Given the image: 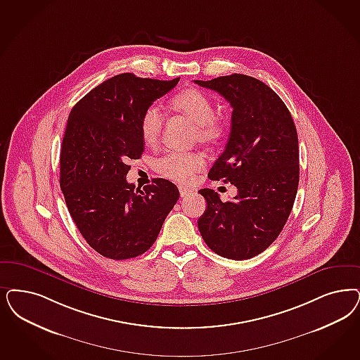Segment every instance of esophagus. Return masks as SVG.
Returning a JSON list of instances; mask_svg holds the SVG:
<instances>
[{
    "mask_svg": "<svg viewBox=\"0 0 360 360\" xmlns=\"http://www.w3.org/2000/svg\"><path fill=\"white\" fill-rule=\"evenodd\" d=\"M179 194H181L182 198H186V197L193 194V191L188 190V188H185V187H179Z\"/></svg>",
    "mask_w": 360,
    "mask_h": 360,
    "instance_id": "obj_1",
    "label": "esophagus"
}]
</instances>
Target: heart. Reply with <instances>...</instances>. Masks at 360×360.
<instances>
[{"label":"heart","mask_w":360,"mask_h":360,"mask_svg":"<svg viewBox=\"0 0 360 360\" xmlns=\"http://www.w3.org/2000/svg\"><path fill=\"white\" fill-rule=\"evenodd\" d=\"M170 106L194 124V138L202 143H210L222 136L224 126L214 117L215 108L210 97L199 89H186L176 94ZM163 114L160 106L150 105L141 118V134L146 143L154 145L161 136ZM203 158L195 153L167 151L155 161L160 173L178 182H188L203 166Z\"/></svg>","instance_id":"heart-1"}]
</instances>
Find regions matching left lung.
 I'll return each mask as SVG.
<instances>
[{
	"instance_id": "1",
	"label": "left lung",
	"mask_w": 360,
	"mask_h": 360,
	"mask_svg": "<svg viewBox=\"0 0 360 360\" xmlns=\"http://www.w3.org/2000/svg\"><path fill=\"white\" fill-rule=\"evenodd\" d=\"M194 82L218 91L233 108L229 142L209 178L238 188L227 202L211 188L199 190L207 202L199 233L218 255L250 259L278 238L292 210L299 184L297 127L285 102L254 77Z\"/></svg>"
}]
</instances>
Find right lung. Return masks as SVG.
Returning <instances> with one entry per match:
<instances>
[{
	"label": "right lung",
	"instance_id": "add662e5",
	"mask_svg": "<svg viewBox=\"0 0 360 360\" xmlns=\"http://www.w3.org/2000/svg\"><path fill=\"white\" fill-rule=\"evenodd\" d=\"M179 78L160 81L115 75L72 109L63 138L60 185L79 233L101 255L124 261L146 252L179 198L176 186L154 178L143 188L127 184V162L141 158V118Z\"/></svg>",
	"mask_w": 360,
	"mask_h": 360
}]
</instances>
